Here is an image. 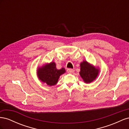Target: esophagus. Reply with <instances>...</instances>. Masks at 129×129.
<instances>
[{"mask_svg": "<svg viewBox=\"0 0 129 129\" xmlns=\"http://www.w3.org/2000/svg\"><path fill=\"white\" fill-rule=\"evenodd\" d=\"M67 71L68 73H73L74 72V70L73 69H68Z\"/></svg>", "mask_w": 129, "mask_h": 129, "instance_id": "esophagus-1", "label": "esophagus"}]
</instances>
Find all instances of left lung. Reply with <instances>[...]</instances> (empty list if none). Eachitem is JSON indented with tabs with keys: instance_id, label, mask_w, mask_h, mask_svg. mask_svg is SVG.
<instances>
[{
	"instance_id": "left-lung-1",
	"label": "left lung",
	"mask_w": 129,
	"mask_h": 129,
	"mask_svg": "<svg viewBox=\"0 0 129 129\" xmlns=\"http://www.w3.org/2000/svg\"><path fill=\"white\" fill-rule=\"evenodd\" d=\"M100 72V68L83 60L80 63V75L84 82L90 83L96 80Z\"/></svg>"
}]
</instances>
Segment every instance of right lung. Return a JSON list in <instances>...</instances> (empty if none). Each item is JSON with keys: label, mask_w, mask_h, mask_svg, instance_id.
Instances as JSON below:
<instances>
[{"label": "right lung", "mask_w": 129, "mask_h": 129, "mask_svg": "<svg viewBox=\"0 0 129 129\" xmlns=\"http://www.w3.org/2000/svg\"><path fill=\"white\" fill-rule=\"evenodd\" d=\"M66 72L64 68L57 69L54 62H51L38 67L37 74L38 79L42 82L46 83L49 86L55 85L58 82L60 76Z\"/></svg>", "instance_id": "right-lung-1"}]
</instances>
